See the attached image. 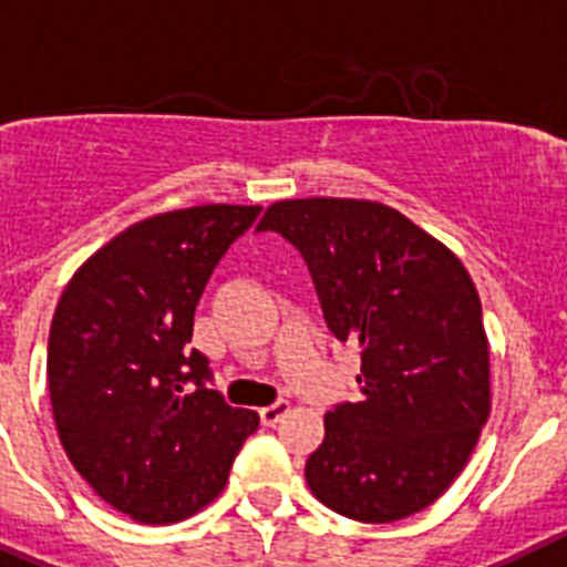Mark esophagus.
Segmentation results:
<instances>
[{"label":"esophagus","mask_w":567,"mask_h":567,"mask_svg":"<svg viewBox=\"0 0 567 567\" xmlns=\"http://www.w3.org/2000/svg\"><path fill=\"white\" fill-rule=\"evenodd\" d=\"M289 409H292V403H289V401H275V403H269V406H264L258 414H261L264 425H275V423H280V420L287 417Z\"/></svg>","instance_id":"obj_1"}]
</instances>
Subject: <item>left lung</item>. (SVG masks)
I'll list each match as a JSON object with an SVG mask.
<instances>
[{
  "label": "left lung",
  "instance_id": "left-lung-1",
  "mask_svg": "<svg viewBox=\"0 0 567 567\" xmlns=\"http://www.w3.org/2000/svg\"><path fill=\"white\" fill-rule=\"evenodd\" d=\"M256 230L303 252L339 342L361 348V401L326 414L306 482L328 509L392 523L454 484L487 423L489 344L460 258L375 199H278Z\"/></svg>",
  "mask_w": 567,
  "mask_h": 567
}]
</instances>
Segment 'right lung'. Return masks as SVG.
<instances>
[{"label": "right lung", "instance_id": "right-lung-1", "mask_svg": "<svg viewBox=\"0 0 567 567\" xmlns=\"http://www.w3.org/2000/svg\"><path fill=\"white\" fill-rule=\"evenodd\" d=\"M261 206H208L131 225L72 275L47 348L52 417L74 471L122 515L166 526L228 484L258 414L223 401L188 348L214 267Z\"/></svg>", "mask_w": 567, "mask_h": 567}]
</instances>
